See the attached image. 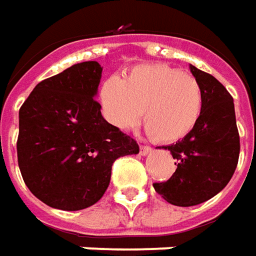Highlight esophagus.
Instances as JSON below:
<instances>
[{"instance_id":"obj_1","label":"esophagus","mask_w":256,"mask_h":256,"mask_svg":"<svg viewBox=\"0 0 256 256\" xmlns=\"http://www.w3.org/2000/svg\"><path fill=\"white\" fill-rule=\"evenodd\" d=\"M152 148H151L150 146H140V154L142 156H148Z\"/></svg>"}]
</instances>
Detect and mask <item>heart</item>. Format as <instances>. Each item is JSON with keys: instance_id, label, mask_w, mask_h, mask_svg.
<instances>
[{"instance_id": "1", "label": "heart", "mask_w": 256, "mask_h": 256, "mask_svg": "<svg viewBox=\"0 0 256 256\" xmlns=\"http://www.w3.org/2000/svg\"><path fill=\"white\" fill-rule=\"evenodd\" d=\"M100 110L119 130L144 126L154 140L176 142L200 120L203 91L199 81L166 64L134 67L124 80L108 78L99 90Z\"/></svg>"}]
</instances>
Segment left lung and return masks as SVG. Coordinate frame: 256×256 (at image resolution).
Listing matches in <instances>:
<instances>
[{"label": "left lung", "instance_id": "left-lung-1", "mask_svg": "<svg viewBox=\"0 0 256 256\" xmlns=\"http://www.w3.org/2000/svg\"><path fill=\"white\" fill-rule=\"evenodd\" d=\"M203 91V112L196 128L182 140L162 147L176 160V171L154 189L175 206H196L222 192L240 157L234 100L213 76L190 66Z\"/></svg>", "mask_w": 256, "mask_h": 256}]
</instances>
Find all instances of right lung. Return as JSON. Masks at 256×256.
Segmentation results:
<instances>
[{
    "mask_svg": "<svg viewBox=\"0 0 256 256\" xmlns=\"http://www.w3.org/2000/svg\"><path fill=\"white\" fill-rule=\"evenodd\" d=\"M100 77L99 62L74 64L39 82L19 109V170L29 190L50 208L76 212L95 204L114 161L138 154L134 138L100 114Z\"/></svg>",
    "mask_w": 256,
    "mask_h": 256,
    "instance_id": "obj_1",
    "label": "right lung"
}]
</instances>
